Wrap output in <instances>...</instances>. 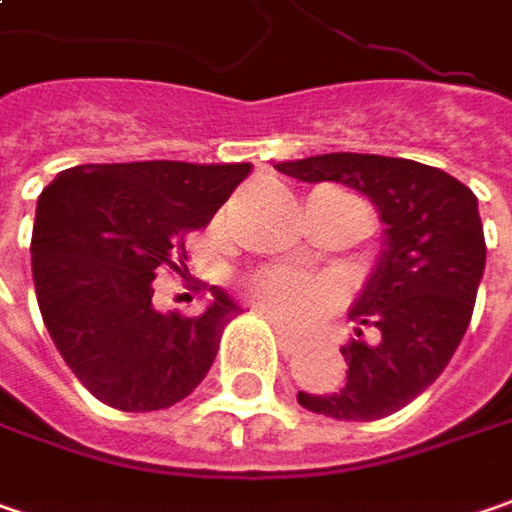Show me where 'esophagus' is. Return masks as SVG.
<instances>
[{"mask_svg": "<svg viewBox=\"0 0 512 512\" xmlns=\"http://www.w3.org/2000/svg\"><path fill=\"white\" fill-rule=\"evenodd\" d=\"M270 325H273V331H276V340H279V348L285 351V354H294L296 348H299V340H296L294 334L282 325V322L276 320V317H268Z\"/></svg>", "mask_w": 512, "mask_h": 512, "instance_id": "esophagus-1", "label": "esophagus"}]
</instances>
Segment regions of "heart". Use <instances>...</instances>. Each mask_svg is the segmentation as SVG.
<instances>
[{"label":"heart","mask_w":512,"mask_h":512,"mask_svg":"<svg viewBox=\"0 0 512 512\" xmlns=\"http://www.w3.org/2000/svg\"><path fill=\"white\" fill-rule=\"evenodd\" d=\"M250 299L291 328L320 322L337 305V288L294 268H262L247 279Z\"/></svg>","instance_id":"heart-1"}]
</instances>
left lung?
<instances>
[{"mask_svg": "<svg viewBox=\"0 0 512 512\" xmlns=\"http://www.w3.org/2000/svg\"><path fill=\"white\" fill-rule=\"evenodd\" d=\"M276 169L363 192L386 224L380 259L348 314L360 328L340 348L345 383L334 395L296 400L334 421L395 415L438 380L470 325L487 262L478 198L444 169L406 158L331 152ZM363 324L375 328L371 338Z\"/></svg>", "mask_w": 512, "mask_h": 512, "instance_id": "8db88e82", "label": "left lung"}]
</instances>
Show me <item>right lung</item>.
<instances>
[{
	"label": "right lung",
	"instance_id": "right-lung-1",
	"mask_svg": "<svg viewBox=\"0 0 512 512\" xmlns=\"http://www.w3.org/2000/svg\"><path fill=\"white\" fill-rule=\"evenodd\" d=\"M247 175L250 164H86L42 190L31 236L42 322L106 406L169 409L207 377L224 325L242 308L210 288L201 314H161L152 282L164 268L181 273L175 259H187V233L216 216Z\"/></svg>",
	"mask_w": 512,
	"mask_h": 512
}]
</instances>
